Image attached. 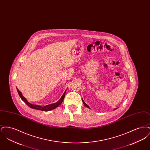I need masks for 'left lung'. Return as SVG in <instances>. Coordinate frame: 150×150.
<instances>
[{
	"label": "left lung",
	"mask_w": 150,
	"mask_h": 150,
	"mask_svg": "<svg viewBox=\"0 0 150 150\" xmlns=\"http://www.w3.org/2000/svg\"><path fill=\"white\" fill-rule=\"evenodd\" d=\"M83 100V104L84 105V106H86V107H88V108H90V107H89V106H88V105H86V103L84 102V101L83 100ZM117 108H114V110H116Z\"/></svg>",
	"instance_id": "8db88e82"
}]
</instances>
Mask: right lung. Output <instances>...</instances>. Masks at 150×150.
<instances>
[{
  "mask_svg": "<svg viewBox=\"0 0 150 150\" xmlns=\"http://www.w3.org/2000/svg\"><path fill=\"white\" fill-rule=\"evenodd\" d=\"M17 92L18 93L20 97V98H21V100L29 106V107L31 108H33V109H36V110H41V111H50L52 110H53V109H55L56 107H58V106H59L62 102H63L64 99V96H65V93L66 91H65L63 95L62 96V97H61V98L56 103H52V104H50V105H46L45 106H40L39 105H33L30 103H29V102L26 99V98H25L22 94V93L17 88Z\"/></svg>",
  "mask_w": 150,
  "mask_h": 150,
  "instance_id": "obj_1",
  "label": "right lung"
}]
</instances>
